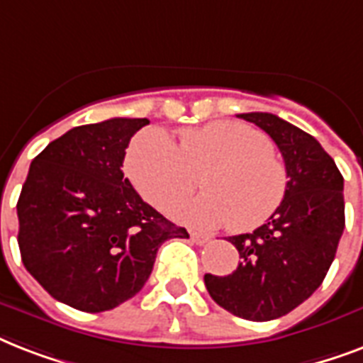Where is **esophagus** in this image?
<instances>
[{
  "label": "esophagus",
  "instance_id": "34e87169",
  "mask_svg": "<svg viewBox=\"0 0 363 363\" xmlns=\"http://www.w3.org/2000/svg\"><path fill=\"white\" fill-rule=\"evenodd\" d=\"M190 239H192L196 245H205V242H209L211 238L209 235H205V233H199V232H192L190 233Z\"/></svg>",
  "mask_w": 363,
  "mask_h": 363
}]
</instances>
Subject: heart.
Segmentation results:
<instances>
[{
  "mask_svg": "<svg viewBox=\"0 0 363 363\" xmlns=\"http://www.w3.org/2000/svg\"><path fill=\"white\" fill-rule=\"evenodd\" d=\"M125 171L141 198L162 211L192 194L201 174L203 196L171 211L196 228L250 232L275 215L288 190L286 165L269 137L235 121L182 130L179 145L147 128L128 148Z\"/></svg>",
  "mask_w": 363,
  "mask_h": 363,
  "instance_id": "heart-1",
  "label": "heart"
}]
</instances>
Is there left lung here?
Returning a JSON list of instances; mask_svg holds the SVG:
<instances>
[{
  "instance_id": "8db88e82",
  "label": "left lung",
  "mask_w": 363,
  "mask_h": 363,
  "mask_svg": "<svg viewBox=\"0 0 363 363\" xmlns=\"http://www.w3.org/2000/svg\"><path fill=\"white\" fill-rule=\"evenodd\" d=\"M275 141L288 190L275 215L252 233L228 241L239 250L232 275L207 273L205 286L222 309L247 320L288 315L320 286L345 230L343 175L315 137L271 113H242Z\"/></svg>"
}]
</instances>
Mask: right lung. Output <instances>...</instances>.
I'll list each match as a JSON object with an SVG mask.
<instances>
[{
    "mask_svg": "<svg viewBox=\"0 0 363 363\" xmlns=\"http://www.w3.org/2000/svg\"><path fill=\"white\" fill-rule=\"evenodd\" d=\"M147 118L77 125L30 165L20 192L22 264L54 299L101 313L133 298L167 239L184 228L145 203L122 173L130 139Z\"/></svg>",
    "mask_w": 363,
    "mask_h": 363,
    "instance_id": "right-lung-1",
    "label": "right lung"
}]
</instances>
